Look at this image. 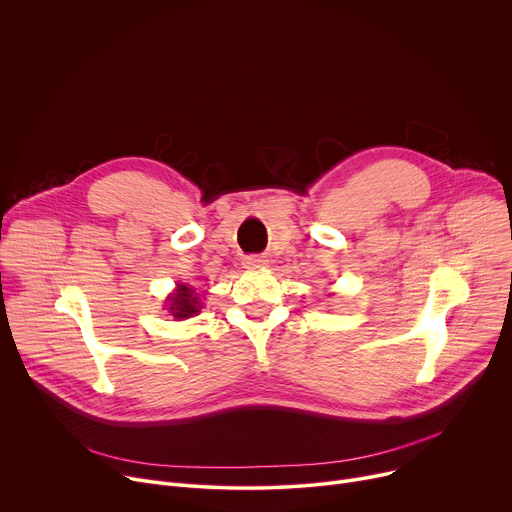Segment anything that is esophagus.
I'll return each mask as SVG.
<instances>
[{"mask_svg": "<svg viewBox=\"0 0 512 512\" xmlns=\"http://www.w3.org/2000/svg\"><path fill=\"white\" fill-rule=\"evenodd\" d=\"M245 263H247L249 267H259V265H265L267 259L261 257V255H249V257L245 259Z\"/></svg>", "mask_w": 512, "mask_h": 512, "instance_id": "34e87169", "label": "esophagus"}]
</instances>
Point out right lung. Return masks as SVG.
<instances>
[{
	"label": "right lung",
	"instance_id": "add662e5",
	"mask_svg": "<svg viewBox=\"0 0 512 512\" xmlns=\"http://www.w3.org/2000/svg\"><path fill=\"white\" fill-rule=\"evenodd\" d=\"M168 311L173 313V317H177V319L193 317L195 313H199V300L189 286H179L177 294L173 296V300H170Z\"/></svg>",
	"mask_w": 512,
	"mask_h": 512
}]
</instances>
